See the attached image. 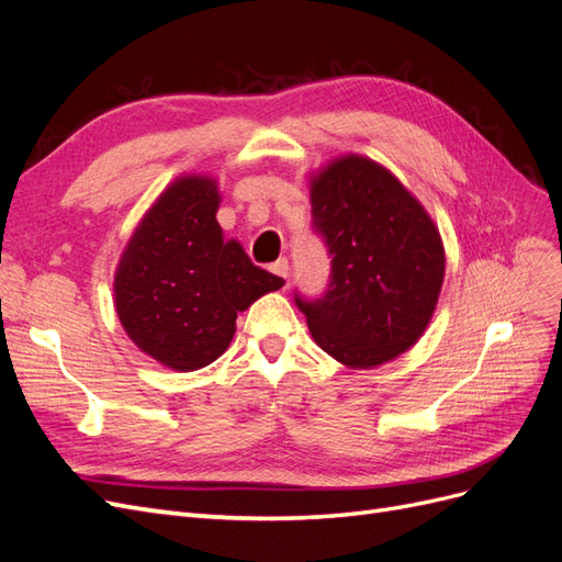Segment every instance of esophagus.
<instances>
[{"label":"esophagus","mask_w":562,"mask_h":562,"mask_svg":"<svg viewBox=\"0 0 562 562\" xmlns=\"http://www.w3.org/2000/svg\"><path fill=\"white\" fill-rule=\"evenodd\" d=\"M288 269H291V267H288L285 258H279L274 265H271V271H274V274L281 277V279H288Z\"/></svg>","instance_id":"1"}]
</instances>
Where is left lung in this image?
<instances>
[{
	"label": "left lung",
	"instance_id": "1",
	"mask_svg": "<svg viewBox=\"0 0 562 562\" xmlns=\"http://www.w3.org/2000/svg\"><path fill=\"white\" fill-rule=\"evenodd\" d=\"M316 234L333 255L328 291L295 295L314 342L347 368L411 349L434 316L446 250L422 203L384 166L345 155L310 182Z\"/></svg>",
	"mask_w": 562,
	"mask_h": 562
}]
</instances>
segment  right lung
Wrapping results in <instances>:
<instances>
[{"label":"right lung","mask_w":562,"mask_h":562,"mask_svg":"<svg viewBox=\"0 0 562 562\" xmlns=\"http://www.w3.org/2000/svg\"><path fill=\"white\" fill-rule=\"evenodd\" d=\"M220 190L209 176L176 178L131 234L114 271V307L133 345L190 372L223 356L236 314L285 283L255 267L217 225Z\"/></svg>","instance_id":"obj_1"}]
</instances>
